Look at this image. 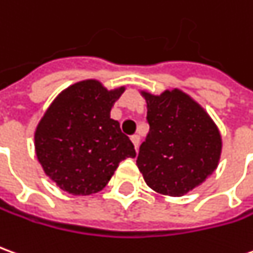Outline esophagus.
<instances>
[{"label":"esophagus","instance_id":"obj_1","mask_svg":"<svg viewBox=\"0 0 253 253\" xmlns=\"http://www.w3.org/2000/svg\"><path fill=\"white\" fill-rule=\"evenodd\" d=\"M131 142L134 144V148H135V151L138 149V144H139V137L137 135V134H134V135H131Z\"/></svg>","mask_w":253,"mask_h":253}]
</instances>
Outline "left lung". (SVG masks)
Here are the masks:
<instances>
[{"instance_id": "left-lung-1", "label": "left lung", "mask_w": 253, "mask_h": 253, "mask_svg": "<svg viewBox=\"0 0 253 253\" xmlns=\"http://www.w3.org/2000/svg\"><path fill=\"white\" fill-rule=\"evenodd\" d=\"M146 100L149 132L139 146L137 166L157 193L183 196L218 167L222 139L204 109L181 90Z\"/></svg>"}]
</instances>
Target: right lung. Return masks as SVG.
Listing matches in <instances>:
<instances>
[{
	"instance_id": "1",
	"label": "right lung",
	"mask_w": 253,
	"mask_h": 253,
	"mask_svg": "<svg viewBox=\"0 0 253 253\" xmlns=\"http://www.w3.org/2000/svg\"><path fill=\"white\" fill-rule=\"evenodd\" d=\"M123 91L84 81L64 90L47 108L35 131V152L60 189L75 196L97 193L122 160L135 157L132 142L109 115Z\"/></svg>"
}]
</instances>
